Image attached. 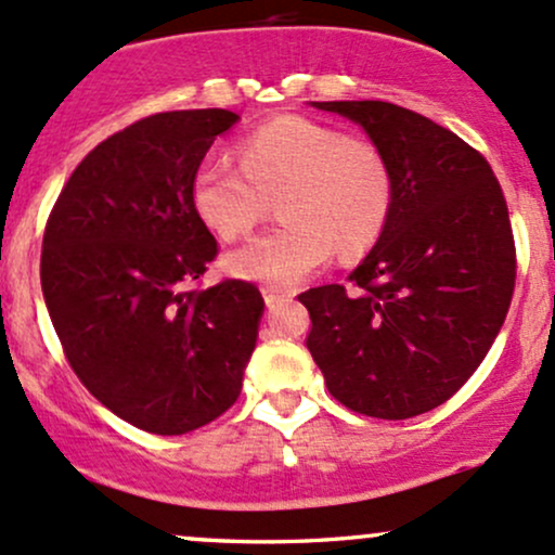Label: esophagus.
<instances>
[{
	"label": "esophagus",
	"instance_id": "1",
	"mask_svg": "<svg viewBox=\"0 0 555 555\" xmlns=\"http://www.w3.org/2000/svg\"><path fill=\"white\" fill-rule=\"evenodd\" d=\"M295 297V292L284 289V287H273V284H266L263 287V300L266 306H279V302H287Z\"/></svg>",
	"mask_w": 555,
	"mask_h": 555
}]
</instances>
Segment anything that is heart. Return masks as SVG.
Returning a JSON list of instances; mask_svg holds the SVG:
<instances>
[{
  "label": "heart",
  "instance_id": "b5f03b06",
  "mask_svg": "<svg viewBox=\"0 0 555 555\" xmlns=\"http://www.w3.org/2000/svg\"><path fill=\"white\" fill-rule=\"evenodd\" d=\"M279 197L284 223L231 253V273L292 284L339 249L358 258L392 210V173L366 139L300 115H282L240 142V163L208 155L192 176V205L221 240L247 236Z\"/></svg>",
  "mask_w": 555,
  "mask_h": 555
}]
</instances>
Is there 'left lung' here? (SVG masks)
<instances>
[{
	"instance_id": "left-lung-1",
	"label": "left lung",
	"mask_w": 555,
	"mask_h": 555,
	"mask_svg": "<svg viewBox=\"0 0 555 555\" xmlns=\"http://www.w3.org/2000/svg\"><path fill=\"white\" fill-rule=\"evenodd\" d=\"M356 120L392 173L379 242L345 284L313 287L308 350L363 416H418L453 398L501 332L516 284L503 189L482 152L392 102H313Z\"/></svg>"
}]
</instances>
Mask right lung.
I'll list each match as a JSON object with an SVG mask.
<instances>
[{"label": "right lung", "instance_id": "obj_1", "mask_svg": "<svg viewBox=\"0 0 555 555\" xmlns=\"http://www.w3.org/2000/svg\"><path fill=\"white\" fill-rule=\"evenodd\" d=\"M240 115L173 109L78 163L47 218L41 292L81 385L152 435H186L236 403L263 295L199 287L218 242L192 205L194 168Z\"/></svg>", "mask_w": 555, "mask_h": 555}]
</instances>
